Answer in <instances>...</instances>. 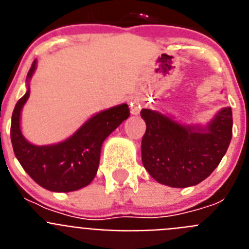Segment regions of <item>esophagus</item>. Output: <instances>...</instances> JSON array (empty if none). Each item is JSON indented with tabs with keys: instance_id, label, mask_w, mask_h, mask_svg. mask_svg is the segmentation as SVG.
Segmentation results:
<instances>
[{
	"instance_id": "1",
	"label": "esophagus",
	"mask_w": 249,
	"mask_h": 249,
	"mask_svg": "<svg viewBox=\"0 0 249 249\" xmlns=\"http://www.w3.org/2000/svg\"><path fill=\"white\" fill-rule=\"evenodd\" d=\"M141 111V105L138 101H133V102H131V112L133 114H138Z\"/></svg>"
}]
</instances>
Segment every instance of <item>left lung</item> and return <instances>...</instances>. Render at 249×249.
<instances>
[{"instance_id": "obj_1", "label": "left lung", "mask_w": 249, "mask_h": 249, "mask_svg": "<svg viewBox=\"0 0 249 249\" xmlns=\"http://www.w3.org/2000/svg\"><path fill=\"white\" fill-rule=\"evenodd\" d=\"M142 163L158 183L175 188L196 186L217 168L232 138V109L222 108L206 127L184 126L143 108Z\"/></svg>"}]
</instances>
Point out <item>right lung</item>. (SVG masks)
<instances>
[{"instance_id":"obj_1","label":"right lung","mask_w":249,"mask_h":249,"mask_svg":"<svg viewBox=\"0 0 249 249\" xmlns=\"http://www.w3.org/2000/svg\"><path fill=\"white\" fill-rule=\"evenodd\" d=\"M36 70L34 61L27 73V82ZM30 97L27 92L15 106L11 121V142L15 156L32 179L52 192H72L93 181L100 164L103 141L129 117L126 103L94 114L70 138L56 144L35 146L19 128L21 111Z\"/></svg>"}]
</instances>
